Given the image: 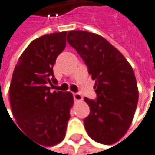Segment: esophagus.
I'll return each mask as SVG.
<instances>
[{"label": "esophagus", "mask_w": 155, "mask_h": 155, "mask_svg": "<svg viewBox=\"0 0 155 155\" xmlns=\"http://www.w3.org/2000/svg\"><path fill=\"white\" fill-rule=\"evenodd\" d=\"M73 97H74L75 101H80V100H82V96L78 93H73Z\"/></svg>", "instance_id": "34e87169"}]
</instances>
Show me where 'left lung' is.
I'll use <instances>...</instances> for the list:
<instances>
[{
	"label": "left lung",
	"instance_id": "8db88e82",
	"mask_svg": "<svg viewBox=\"0 0 155 155\" xmlns=\"http://www.w3.org/2000/svg\"><path fill=\"white\" fill-rule=\"evenodd\" d=\"M67 42L95 80L96 99L84 98L90 107L84 119L86 131L96 142L113 144L126 133L135 115L138 91L134 71L122 53L101 35L71 31Z\"/></svg>",
	"mask_w": 155,
	"mask_h": 155
}]
</instances>
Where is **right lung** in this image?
I'll list each match as a JSON object with an SVG mask.
<instances>
[{"label": "right lung", "mask_w": 155, "mask_h": 155, "mask_svg": "<svg viewBox=\"0 0 155 155\" xmlns=\"http://www.w3.org/2000/svg\"><path fill=\"white\" fill-rule=\"evenodd\" d=\"M66 33L54 32L33 40L19 57L9 88L12 113L18 125L44 146L64 139L73 105L71 93L51 91L53 84H57L53 65L65 48Z\"/></svg>", "instance_id": "1"}]
</instances>
